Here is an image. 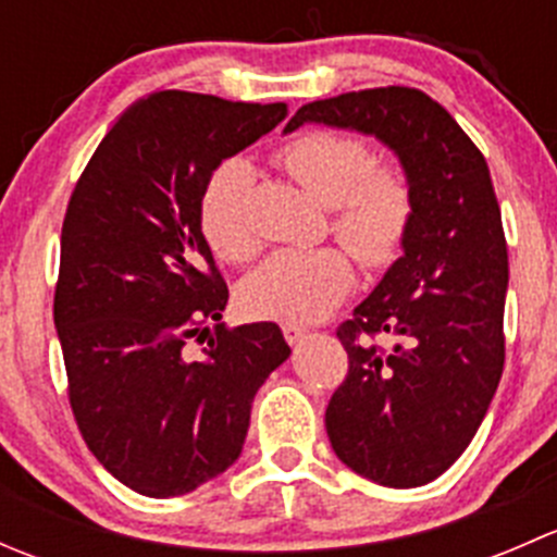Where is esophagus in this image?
Returning <instances> with one entry per match:
<instances>
[{"mask_svg":"<svg viewBox=\"0 0 557 557\" xmlns=\"http://www.w3.org/2000/svg\"><path fill=\"white\" fill-rule=\"evenodd\" d=\"M283 336L288 345H299V342L307 336V329L305 325H296V323H283Z\"/></svg>","mask_w":557,"mask_h":557,"instance_id":"esophagus-1","label":"esophagus"}]
</instances>
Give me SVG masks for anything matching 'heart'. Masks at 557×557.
Wrapping results in <instances>:
<instances>
[{"label":"heart","mask_w":557,"mask_h":557,"mask_svg":"<svg viewBox=\"0 0 557 557\" xmlns=\"http://www.w3.org/2000/svg\"><path fill=\"white\" fill-rule=\"evenodd\" d=\"M283 170L318 201L331 207V234L367 269L391 267L404 250L414 221V188L396 161H374L363 137L312 128L283 145ZM199 226L223 261L245 263L261 250L252 223V170L245 161H223L207 180L199 201ZM356 267L342 247L280 250L239 285L250 314L283 323H312L347 299Z\"/></svg>","instance_id":"obj_1"}]
</instances>
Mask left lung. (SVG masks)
<instances>
[{"instance_id":"left-lung-1","label":"left lung","mask_w":557,"mask_h":557,"mask_svg":"<svg viewBox=\"0 0 557 557\" xmlns=\"http://www.w3.org/2000/svg\"><path fill=\"white\" fill-rule=\"evenodd\" d=\"M301 123L374 134L412 180L404 256L336 329L347 377L325 409V431L361 476L425 485L474 440L504 372L509 256L491 170L450 112L418 88L318 99L285 132Z\"/></svg>"}]
</instances>
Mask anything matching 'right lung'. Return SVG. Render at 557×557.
I'll list each match as a JSON object with an SVG mask.
<instances>
[{"instance_id": "obj_1", "label": "right lung", "mask_w": 557, "mask_h": 557, "mask_svg": "<svg viewBox=\"0 0 557 557\" xmlns=\"http://www.w3.org/2000/svg\"><path fill=\"white\" fill-rule=\"evenodd\" d=\"M285 112L150 94L107 132L66 205L53 323L70 407L88 450L143 496H183L226 471L252 396L290 356L274 323H221L228 288L199 226L218 164Z\"/></svg>"}]
</instances>
